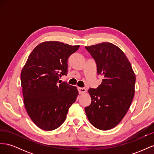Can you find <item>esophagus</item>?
<instances>
[{
	"instance_id": "esophagus-1",
	"label": "esophagus",
	"mask_w": 154,
	"mask_h": 154,
	"mask_svg": "<svg viewBox=\"0 0 154 154\" xmlns=\"http://www.w3.org/2000/svg\"><path fill=\"white\" fill-rule=\"evenodd\" d=\"M78 92H79V93H80V94H83V93H85L87 92L86 88H85L78 87Z\"/></svg>"
}]
</instances>
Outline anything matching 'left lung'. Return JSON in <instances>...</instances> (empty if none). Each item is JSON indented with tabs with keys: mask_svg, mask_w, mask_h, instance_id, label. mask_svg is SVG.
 Instances as JSON below:
<instances>
[{
	"mask_svg": "<svg viewBox=\"0 0 154 154\" xmlns=\"http://www.w3.org/2000/svg\"><path fill=\"white\" fill-rule=\"evenodd\" d=\"M85 48L94 58L97 72L103 79L96 89H88L92 101L85 111L94 127L108 130L121 122L131 105L136 75L129 60L117 45L102 42Z\"/></svg>",
	"mask_w": 154,
	"mask_h": 154,
	"instance_id": "1",
	"label": "left lung"
}]
</instances>
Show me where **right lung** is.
<instances>
[{
  "instance_id": "1",
  "label": "right lung",
  "mask_w": 154,
  "mask_h": 154,
  "mask_svg": "<svg viewBox=\"0 0 154 154\" xmlns=\"http://www.w3.org/2000/svg\"><path fill=\"white\" fill-rule=\"evenodd\" d=\"M79 48L58 41L44 42L32 50L22 69L25 108L41 129L51 131L58 128L76 100V87L61 83L59 76L67 75V60Z\"/></svg>"
}]
</instances>
